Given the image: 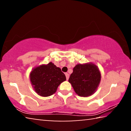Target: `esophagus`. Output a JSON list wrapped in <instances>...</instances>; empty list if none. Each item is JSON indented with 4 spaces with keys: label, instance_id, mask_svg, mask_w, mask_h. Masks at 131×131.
I'll use <instances>...</instances> for the list:
<instances>
[{
    "label": "esophagus",
    "instance_id": "esophagus-1",
    "mask_svg": "<svg viewBox=\"0 0 131 131\" xmlns=\"http://www.w3.org/2000/svg\"><path fill=\"white\" fill-rule=\"evenodd\" d=\"M65 76H66V80H68L69 78V74L68 73H66Z\"/></svg>",
    "mask_w": 131,
    "mask_h": 131
}]
</instances>
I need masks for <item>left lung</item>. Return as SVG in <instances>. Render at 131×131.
<instances>
[{"mask_svg":"<svg viewBox=\"0 0 131 131\" xmlns=\"http://www.w3.org/2000/svg\"><path fill=\"white\" fill-rule=\"evenodd\" d=\"M101 80V73L98 67L89 62L75 66L69 82L79 96L87 97L96 92Z\"/></svg>","mask_w":131,"mask_h":131,"instance_id":"obj_1","label":"left lung"}]
</instances>
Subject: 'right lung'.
<instances>
[{"label": "right lung", "instance_id": "right-lung-1", "mask_svg": "<svg viewBox=\"0 0 131 131\" xmlns=\"http://www.w3.org/2000/svg\"><path fill=\"white\" fill-rule=\"evenodd\" d=\"M32 87L37 94L47 97L54 94L66 76L61 69L51 62L35 67L29 74Z\"/></svg>", "mask_w": 131, "mask_h": 131}]
</instances>
